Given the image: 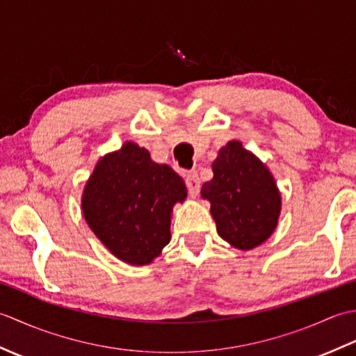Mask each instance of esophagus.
<instances>
[{
  "mask_svg": "<svg viewBox=\"0 0 356 356\" xmlns=\"http://www.w3.org/2000/svg\"><path fill=\"white\" fill-rule=\"evenodd\" d=\"M186 186H188V191H190L191 195H197L200 191V179H199V174L195 171H191L186 174Z\"/></svg>",
  "mask_w": 356,
  "mask_h": 356,
  "instance_id": "34e87169",
  "label": "esophagus"
}]
</instances>
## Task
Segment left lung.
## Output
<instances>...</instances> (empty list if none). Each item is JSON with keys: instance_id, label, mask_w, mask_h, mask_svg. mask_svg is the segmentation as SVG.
Listing matches in <instances>:
<instances>
[{"instance_id": "obj_1", "label": "left lung", "mask_w": 356, "mask_h": 356, "mask_svg": "<svg viewBox=\"0 0 356 356\" xmlns=\"http://www.w3.org/2000/svg\"><path fill=\"white\" fill-rule=\"evenodd\" d=\"M213 172L200 194L211 203L218 236L241 251L266 241L282 211V197L268 166L240 140H231L218 151Z\"/></svg>"}]
</instances>
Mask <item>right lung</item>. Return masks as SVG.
I'll use <instances>...</instances> for the list:
<instances>
[{
	"label": "right lung",
	"mask_w": 356,
	"mask_h": 356,
	"mask_svg": "<svg viewBox=\"0 0 356 356\" xmlns=\"http://www.w3.org/2000/svg\"><path fill=\"white\" fill-rule=\"evenodd\" d=\"M186 199L184 179L125 142L96 163L82 193V213L96 237L128 264L153 261L170 243L171 213Z\"/></svg>",
	"instance_id": "obj_1"
}]
</instances>
